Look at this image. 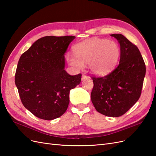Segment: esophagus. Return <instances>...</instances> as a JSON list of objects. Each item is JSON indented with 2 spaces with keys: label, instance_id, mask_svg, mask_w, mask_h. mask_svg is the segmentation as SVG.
Listing matches in <instances>:
<instances>
[{
  "label": "esophagus",
  "instance_id": "obj_1",
  "mask_svg": "<svg viewBox=\"0 0 156 156\" xmlns=\"http://www.w3.org/2000/svg\"><path fill=\"white\" fill-rule=\"evenodd\" d=\"M87 79H88V77L87 76V75L83 74V75H82V80H83H83H86Z\"/></svg>",
  "mask_w": 156,
  "mask_h": 156
}]
</instances>
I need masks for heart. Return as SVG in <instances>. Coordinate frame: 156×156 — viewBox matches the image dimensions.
<instances>
[{"label": "heart", "instance_id": "b5f03b06", "mask_svg": "<svg viewBox=\"0 0 156 156\" xmlns=\"http://www.w3.org/2000/svg\"><path fill=\"white\" fill-rule=\"evenodd\" d=\"M120 51L115 41L93 37L74 46L73 54L67 56L68 62L75 69H81L83 64H88L92 72L105 74L116 66Z\"/></svg>", "mask_w": 156, "mask_h": 156}]
</instances>
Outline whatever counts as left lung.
I'll return each mask as SVG.
<instances>
[{
	"instance_id": "8db88e82",
	"label": "left lung",
	"mask_w": 156,
	"mask_h": 156,
	"mask_svg": "<svg viewBox=\"0 0 156 156\" xmlns=\"http://www.w3.org/2000/svg\"><path fill=\"white\" fill-rule=\"evenodd\" d=\"M120 45L119 65L103 77H92L91 100L96 111L111 117H119L133 107L142 91L146 66L135 44L120 34H111Z\"/></svg>"
}]
</instances>
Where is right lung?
Returning <instances> with one entry per match:
<instances>
[{
	"label": "right lung",
	"mask_w": 156,
	"mask_h": 156,
	"mask_svg": "<svg viewBox=\"0 0 156 156\" xmlns=\"http://www.w3.org/2000/svg\"><path fill=\"white\" fill-rule=\"evenodd\" d=\"M75 36H45L19 60L15 83L23 105L41 119L51 120L66 111L69 92L81 83V73L64 70V53Z\"/></svg>",
	"instance_id": "1"
}]
</instances>
